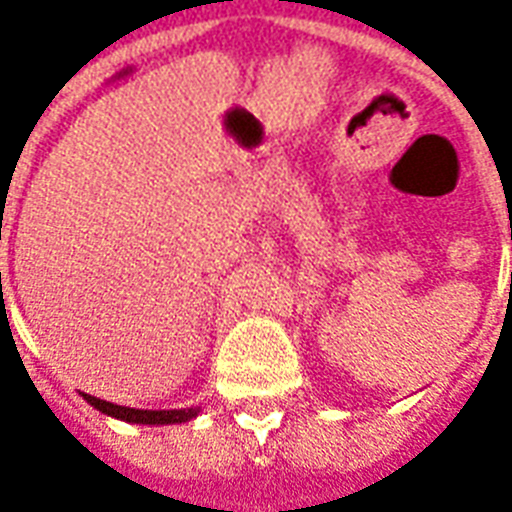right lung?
I'll list each match as a JSON object with an SVG mask.
<instances>
[{
    "instance_id": "obj_1",
    "label": "right lung",
    "mask_w": 512,
    "mask_h": 512,
    "mask_svg": "<svg viewBox=\"0 0 512 512\" xmlns=\"http://www.w3.org/2000/svg\"><path fill=\"white\" fill-rule=\"evenodd\" d=\"M84 400L95 406L98 411H104L109 417L126 419V422H136V425H172V422H189L191 417H197L200 408H178V411H147V408H128L101 400L95 395H84Z\"/></svg>"
}]
</instances>
